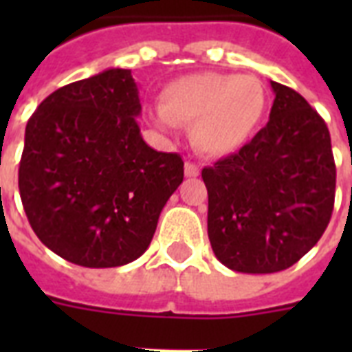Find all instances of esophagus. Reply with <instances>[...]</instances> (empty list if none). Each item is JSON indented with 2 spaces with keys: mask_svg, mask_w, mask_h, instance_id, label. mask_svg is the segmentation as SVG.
<instances>
[{
  "mask_svg": "<svg viewBox=\"0 0 352 352\" xmlns=\"http://www.w3.org/2000/svg\"><path fill=\"white\" fill-rule=\"evenodd\" d=\"M184 175L186 177H197L199 175V166L195 162H186L184 164Z\"/></svg>",
  "mask_w": 352,
  "mask_h": 352,
  "instance_id": "obj_1",
  "label": "esophagus"
}]
</instances>
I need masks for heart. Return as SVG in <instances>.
<instances>
[{
    "mask_svg": "<svg viewBox=\"0 0 352 352\" xmlns=\"http://www.w3.org/2000/svg\"><path fill=\"white\" fill-rule=\"evenodd\" d=\"M265 109L267 93L259 78L204 71L162 87L157 124L192 126V140L201 153L226 157L250 140Z\"/></svg>",
    "mask_w": 352,
    "mask_h": 352,
    "instance_id": "1",
    "label": "heart"
}]
</instances>
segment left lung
Listing matches in <instances>:
<instances>
[{
  "instance_id": "8db88e82",
  "label": "left lung",
  "mask_w": 352,
  "mask_h": 352,
  "mask_svg": "<svg viewBox=\"0 0 352 352\" xmlns=\"http://www.w3.org/2000/svg\"><path fill=\"white\" fill-rule=\"evenodd\" d=\"M270 85L276 98L267 126L237 153L203 170L210 245L235 272L292 267L320 241L334 208L327 124L300 93Z\"/></svg>"
}]
</instances>
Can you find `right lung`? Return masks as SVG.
<instances>
[{"mask_svg": "<svg viewBox=\"0 0 352 352\" xmlns=\"http://www.w3.org/2000/svg\"><path fill=\"white\" fill-rule=\"evenodd\" d=\"M129 69L63 85L25 127L18 186L38 239L89 268L122 267L148 250L184 177L179 153L144 142Z\"/></svg>", "mask_w": 352, "mask_h": 352, "instance_id": "1", "label": "right lung"}]
</instances>
